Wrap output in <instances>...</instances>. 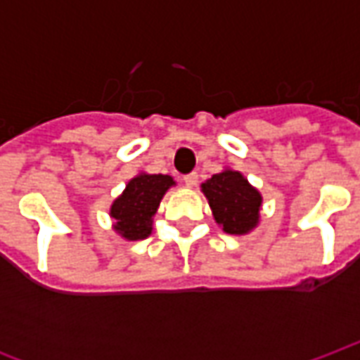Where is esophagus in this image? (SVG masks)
<instances>
[{"mask_svg": "<svg viewBox=\"0 0 360 360\" xmlns=\"http://www.w3.org/2000/svg\"><path fill=\"white\" fill-rule=\"evenodd\" d=\"M183 181H185V185H187V187H196V183H198V173L196 172L187 173V175L183 177Z\"/></svg>", "mask_w": 360, "mask_h": 360, "instance_id": "esophagus-1", "label": "esophagus"}]
</instances>
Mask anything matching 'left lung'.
I'll return each instance as SVG.
<instances>
[{"mask_svg":"<svg viewBox=\"0 0 360 360\" xmlns=\"http://www.w3.org/2000/svg\"><path fill=\"white\" fill-rule=\"evenodd\" d=\"M202 193L226 233L243 235L258 224L262 196L239 172L226 169L212 175V179L202 183Z\"/></svg>","mask_w":360,"mask_h":360,"instance_id":"left-lung-1","label":"left lung"}]
</instances>
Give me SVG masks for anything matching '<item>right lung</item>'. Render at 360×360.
Returning a JSON list of instances; mask_svg holds the SVG:
<instances>
[{"label":"right lung","instance_id":"add662e5","mask_svg":"<svg viewBox=\"0 0 360 360\" xmlns=\"http://www.w3.org/2000/svg\"><path fill=\"white\" fill-rule=\"evenodd\" d=\"M169 175H148L141 173L123 191L115 202L111 204V218L115 219V229L129 241L144 239L152 231V216L165 191L172 187Z\"/></svg>","mask_w":360,"mask_h":360}]
</instances>
